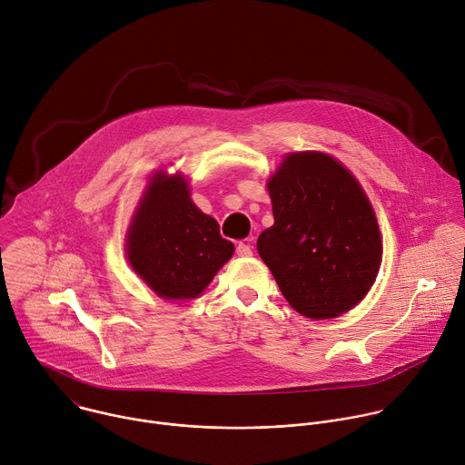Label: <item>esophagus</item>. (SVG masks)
I'll return each mask as SVG.
<instances>
[{
  "instance_id": "esophagus-1",
  "label": "esophagus",
  "mask_w": 465,
  "mask_h": 465,
  "mask_svg": "<svg viewBox=\"0 0 465 465\" xmlns=\"http://www.w3.org/2000/svg\"><path fill=\"white\" fill-rule=\"evenodd\" d=\"M235 253H237L239 257H250V255H252V246L246 244V242H239L237 248H235Z\"/></svg>"
}]
</instances>
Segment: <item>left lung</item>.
<instances>
[{
  "label": "left lung",
  "instance_id": "8db88e82",
  "mask_svg": "<svg viewBox=\"0 0 465 465\" xmlns=\"http://www.w3.org/2000/svg\"><path fill=\"white\" fill-rule=\"evenodd\" d=\"M273 226L257 252L292 308L336 318L358 304L381 262V237L358 181L325 153H292L268 181Z\"/></svg>",
  "mask_w": 465,
  "mask_h": 465
}]
</instances>
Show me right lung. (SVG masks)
Here are the masks:
<instances>
[{"label": "right lung", "mask_w": 465, "mask_h": 465, "mask_svg": "<svg viewBox=\"0 0 465 465\" xmlns=\"http://www.w3.org/2000/svg\"><path fill=\"white\" fill-rule=\"evenodd\" d=\"M232 255L233 244L192 203L186 181L154 175L127 235L129 262L147 286L166 299L197 297Z\"/></svg>", "instance_id": "obj_1"}]
</instances>
